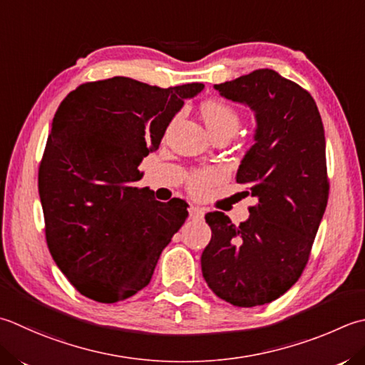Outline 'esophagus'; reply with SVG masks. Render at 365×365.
Returning <instances> with one entry per match:
<instances>
[{
	"instance_id": "34e87169",
	"label": "esophagus",
	"mask_w": 365,
	"mask_h": 365,
	"mask_svg": "<svg viewBox=\"0 0 365 365\" xmlns=\"http://www.w3.org/2000/svg\"><path fill=\"white\" fill-rule=\"evenodd\" d=\"M188 210H190V217L196 218V220H201L205 213L204 209H201V207H196V205H190Z\"/></svg>"
}]
</instances>
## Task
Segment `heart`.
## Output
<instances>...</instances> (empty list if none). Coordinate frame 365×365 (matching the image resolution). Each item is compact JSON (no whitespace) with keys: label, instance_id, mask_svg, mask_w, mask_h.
Returning <instances> with one entry per match:
<instances>
[{"label":"heart","instance_id":"obj_1","mask_svg":"<svg viewBox=\"0 0 365 365\" xmlns=\"http://www.w3.org/2000/svg\"><path fill=\"white\" fill-rule=\"evenodd\" d=\"M201 115L205 126L209 128L212 135L227 133L234 135L240 126V117L237 110L223 101H207L201 107ZM221 178V173L217 169L196 170L188 178V190L191 195L201 196L209 190L210 185L217 183Z\"/></svg>","mask_w":365,"mask_h":365}]
</instances>
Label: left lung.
<instances>
[{"label": "left lung", "instance_id": "obj_1", "mask_svg": "<svg viewBox=\"0 0 365 365\" xmlns=\"http://www.w3.org/2000/svg\"><path fill=\"white\" fill-rule=\"evenodd\" d=\"M215 90L255 112V144L235 180L248 185L258 202L239 226L223 212L207 213L212 239L201 256L202 275L226 302L264 305L302 275L324 215L329 180L323 121L310 93L274 69H256Z\"/></svg>", "mask_w": 365, "mask_h": 365}]
</instances>
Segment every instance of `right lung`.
<instances>
[{"label": "right lung", "mask_w": 365, "mask_h": 365, "mask_svg": "<svg viewBox=\"0 0 365 365\" xmlns=\"http://www.w3.org/2000/svg\"><path fill=\"white\" fill-rule=\"evenodd\" d=\"M202 88L112 77L78 85L55 112L39 166L46 240L85 297L113 304L145 288L187 220V202L150 199L134 182L185 99Z\"/></svg>", "instance_id": "add662e5"}]
</instances>
